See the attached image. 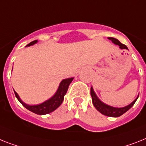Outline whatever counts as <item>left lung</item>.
<instances>
[{"instance_id":"obj_1","label":"left lung","mask_w":146,"mask_h":146,"mask_svg":"<svg viewBox=\"0 0 146 146\" xmlns=\"http://www.w3.org/2000/svg\"><path fill=\"white\" fill-rule=\"evenodd\" d=\"M108 38H109L110 40H111L112 42L114 43L115 44H118L121 49H127V46L125 44H121L116 38H113V37H109ZM90 94H91V96H92V104H93L94 107L96 108V110H97L98 111H99L101 113L103 114V115L110 116V117H119V116L121 115L122 114L125 113H126L128 110L131 109L133 107V104H135L136 101L138 98V97H139V96H137V98L132 103L130 104L129 105L124 107V108H113V107H111V106H109L108 104H106L103 103L97 97L96 94L94 92L93 88L92 87H91V89H90Z\"/></svg>"}]
</instances>
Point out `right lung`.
<instances>
[{
    "label": "right lung",
    "mask_w": 146,
    "mask_h": 146,
    "mask_svg": "<svg viewBox=\"0 0 146 146\" xmlns=\"http://www.w3.org/2000/svg\"><path fill=\"white\" fill-rule=\"evenodd\" d=\"M37 42H38L37 40L33 41L31 43H29L27 46L33 45V44H36ZM73 79H74V78H67V79L62 80L60 84L58 90L56 92V93L54 94V96L50 98V99L47 100L43 103L40 104H37V105H28L27 104L24 103L21 100V98H19L17 92L15 91H14V92H15V97L17 98V99L19 100V102L25 108H27L30 111L33 112V113H34L36 114H38V115H45V114H48L51 112L54 111L56 108H58L60 107V104L63 102L64 96L67 92L68 86L72 83Z\"/></svg>",
    "instance_id": "right-lung-1"
}]
</instances>
